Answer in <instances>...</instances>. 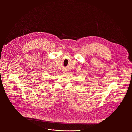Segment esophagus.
Listing matches in <instances>:
<instances>
[{
  "label": "esophagus",
  "instance_id": "esophagus-1",
  "mask_svg": "<svg viewBox=\"0 0 132 132\" xmlns=\"http://www.w3.org/2000/svg\"><path fill=\"white\" fill-rule=\"evenodd\" d=\"M63 72L64 73H66L67 70H66V69H63Z\"/></svg>",
  "mask_w": 132,
  "mask_h": 132
}]
</instances>
